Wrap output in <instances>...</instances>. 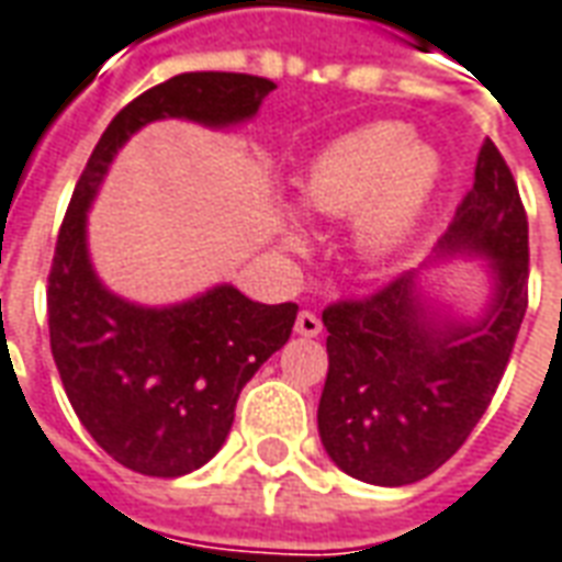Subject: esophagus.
Returning a JSON list of instances; mask_svg holds the SVG:
<instances>
[{"label":"esophagus","mask_w":562,"mask_h":562,"mask_svg":"<svg viewBox=\"0 0 562 562\" xmlns=\"http://www.w3.org/2000/svg\"><path fill=\"white\" fill-rule=\"evenodd\" d=\"M296 335H302V338H317L323 331V323L317 314H311V311H299V317H296Z\"/></svg>","instance_id":"34e87169"}]
</instances>
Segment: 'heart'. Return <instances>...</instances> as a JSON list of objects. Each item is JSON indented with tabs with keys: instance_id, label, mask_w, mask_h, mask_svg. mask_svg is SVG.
<instances>
[{
	"instance_id": "1",
	"label": "heart",
	"mask_w": 562,
	"mask_h": 562,
	"mask_svg": "<svg viewBox=\"0 0 562 562\" xmlns=\"http://www.w3.org/2000/svg\"><path fill=\"white\" fill-rule=\"evenodd\" d=\"M440 182V158L413 143L398 122L350 131L311 161L296 186V209L305 218H341L353 212L350 236L366 260H386L411 239ZM284 241L299 248L302 231L290 221Z\"/></svg>"
}]
</instances>
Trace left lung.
Returning <instances> with one entry per match:
<instances>
[{"label": "left lung", "mask_w": 562, "mask_h": 562, "mask_svg": "<svg viewBox=\"0 0 562 562\" xmlns=\"http://www.w3.org/2000/svg\"><path fill=\"white\" fill-rule=\"evenodd\" d=\"M449 260H485L491 286L476 317L428 293V263L371 299L323 311L329 374L317 431L359 482L401 488L431 476L476 428L506 371L527 311V215L491 140L434 248L431 266Z\"/></svg>", "instance_id": "8db88e82"}]
</instances>
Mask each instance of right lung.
Returning <instances> with one entry per match:
<instances>
[{"label": "right lung", "instance_id": "1", "mask_svg": "<svg viewBox=\"0 0 562 562\" xmlns=\"http://www.w3.org/2000/svg\"><path fill=\"white\" fill-rule=\"evenodd\" d=\"M272 89L251 74L191 71L143 92L101 134L65 212L47 286L53 359L92 440L143 476H186L215 458L241 386L284 347L299 305H263L233 284L173 305L119 296L92 263L89 209L119 149L149 122L236 128Z\"/></svg>", "mask_w": 562, "mask_h": 562}]
</instances>
